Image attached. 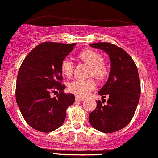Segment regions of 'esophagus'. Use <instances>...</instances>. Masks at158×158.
<instances>
[{"label": "esophagus", "mask_w": 158, "mask_h": 158, "mask_svg": "<svg viewBox=\"0 0 158 158\" xmlns=\"http://www.w3.org/2000/svg\"><path fill=\"white\" fill-rule=\"evenodd\" d=\"M75 99H76V101H82V100H85L84 98H79V97H78V96H76Z\"/></svg>", "instance_id": "obj_1"}]
</instances>
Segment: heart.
Returning a JSON list of instances; mask_svg holds the SVG:
<instances>
[{
    "label": "heart",
    "instance_id": "1",
    "mask_svg": "<svg viewBox=\"0 0 158 158\" xmlns=\"http://www.w3.org/2000/svg\"><path fill=\"white\" fill-rule=\"evenodd\" d=\"M78 58L90 67L89 75L99 80H103L109 75V67L103 60V57L98 52L87 48L78 54ZM62 75L70 78L73 73V63L70 60L64 59L60 65ZM96 87V82L92 78L84 80H75L68 84V90L76 96L85 97Z\"/></svg>",
    "mask_w": 158,
    "mask_h": 158
}]
</instances>
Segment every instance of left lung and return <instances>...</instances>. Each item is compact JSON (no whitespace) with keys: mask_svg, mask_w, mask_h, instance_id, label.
I'll list each match as a JSON object with an SVG mask.
<instances>
[{"mask_svg":"<svg viewBox=\"0 0 158 158\" xmlns=\"http://www.w3.org/2000/svg\"><path fill=\"white\" fill-rule=\"evenodd\" d=\"M91 47L102 49L109 55L111 70L108 80L98 94L108 97L97 101V107L89 114L91 125L103 133H112L127 125L132 120L140 93V80L137 67L131 56L121 48L110 43H96Z\"/></svg>","mask_w":158,"mask_h":158,"instance_id":"8db88e82","label":"left lung"}]
</instances>
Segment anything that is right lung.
Returning a JSON list of instances; mask_svg holds the SVG:
<instances>
[{
  "mask_svg": "<svg viewBox=\"0 0 158 158\" xmlns=\"http://www.w3.org/2000/svg\"><path fill=\"white\" fill-rule=\"evenodd\" d=\"M76 43L44 42L26 56L18 73L15 99L26 122L38 131L49 133L63 124L66 110L75 102L73 94H65L62 85L61 61ZM60 91L57 98L52 92Z\"/></svg>",
  "mask_w": 158,
  "mask_h": 158,
  "instance_id": "right-lung-1",
  "label": "right lung"
}]
</instances>
